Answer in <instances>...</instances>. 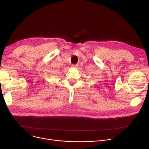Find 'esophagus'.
I'll return each instance as SVG.
<instances>
[{"instance_id": "esophagus-1", "label": "esophagus", "mask_w": 149, "mask_h": 149, "mask_svg": "<svg viewBox=\"0 0 149 149\" xmlns=\"http://www.w3.org/2000/svg\"><path fill=\"white\" fill-rule=\"evenodd\" d=\"M72 67L73 68H76L77 67V64H72Z\"/></svg>"}]
</instances>
